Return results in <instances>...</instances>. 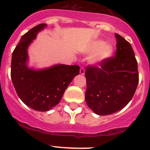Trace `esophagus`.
Returning a JSON list of instances; mask_svg holds the SVG:
<instances>
[{
	"mask_svg": "<svg viewBox=\"0 0 150 150\" xmlns=\"http://www.w3.org/2000/svg\"><path fill=\"white\" fill-rule=\"evenodd\" d=\"M79 73H80V74H82V75H83V74H85L84 67H80V70H79Z\"/></svg>",
	"mask_w": 150,
	"mask_h": 150,
	"instance_id": "obj_1",
	"label": "esophagus"
}]
</instances>
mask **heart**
<instances>
[{
    "mask_svg": "<svg viewBox=\"0 0 150 150\" xmlns=\"http://www.w3.org/2000/svg\"><path fill=\"white\" fill-rule=\"evenodd\" d=\"M90 50L91 52H96L99 50L92 59V62L95 63L109 58L112 53V46L109 43H105L102 40H97L94 42Z\"/></svg>",
    "mask_w": 150,
    "mask_h": 150,
    "instance_id": "obj_1",
    "label": "heart"
}]
</instances>
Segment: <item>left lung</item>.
<instances>
[{"mask_svg": "<svg viewBox=\"0 0 150 150\" xmlns=\"http://www.w3.org/2000/svg\"><path fill=\"white\" fill-rule=\"evenodd\" d=\"M116 39V56L86 67L85 98L90 109L107 116L124 108L132 99L139 82L137 62L129 42L120 34Z\"/></svg>", "mask_w": 150, "mask_h": 150, "instance_id": "obj_1", "label": "left lung"}]
</instances>
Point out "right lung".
Segmentation results:
<instances>
[{
	"label": "right lung",
	"instance_id": "add662e5",
	"mask_svg": "<svg viewBox=\"0 0 150 150\" xmlns=\"http://www.w3.org/2000/svg\"><path fill=\"white\" fill-rule=\"evenodd\" d=\"M46 25L40 24L22 35L11 62V79L17 95L25 105L41 112L59 104L68 85L79 74L78 65L57 64L39 71L28 67V47Z\"/></svg>",
	"mask_w": 150,
	"mask_h": 150
}]
</instances>
